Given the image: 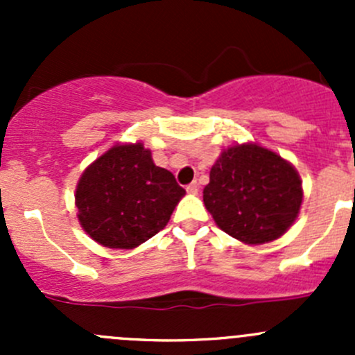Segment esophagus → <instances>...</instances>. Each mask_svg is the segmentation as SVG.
I'll use <instances>...</instances> for the list:
<instances>
[{
    "mask_svg": "<svg viewBox=\"0 0 355 355\" xmlns=\"http://www.w3.org/2000/svg\"><path fill=\"white\" fill-rule=\"evenodd\" d=\"M187 192H189V194H198V192H199L198 182H192V184H189L187 185Z\"/></svg>",
    "mask_w": 355,
    "mask_h": 355,
    "instance_id": "esophagus-1",
    "label": "esophagus"
}]
</instances>
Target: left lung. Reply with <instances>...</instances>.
<instances>
[{"label":"left lung","mask_w":355,"mask_h":355,"mask_svg":"<svg viewBox=\"0 0 355 355\" xmlns=\"http://www.w3.org/2000/svg\"><path fill=\"white\" fill-rule=\"evenodd\" d=\"M204 206L225 234L264 244L293 223L302 204V184L292 164L256 144L221 153L202 192Z\"/></svg>","instance_id":"obj_1"}]
</instances>
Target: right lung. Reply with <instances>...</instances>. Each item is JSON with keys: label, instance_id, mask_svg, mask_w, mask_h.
<instances>
[{"label": "right lung", "instance_id": "add662e5", "mask_svg": "<svg viewBox=\"0 0 355 355\" xmlns=\"http://www.w3.org/2000/svg\"><path fill=\"white\" fill-rule=\"evenodd\" d=\"M185 189L137 144L111 148L82 173L75 192L78 221L101 245L134 249L166 227Z\"/></svg>", "mask_w": 355, "mask_h": 355}]
</instances>
